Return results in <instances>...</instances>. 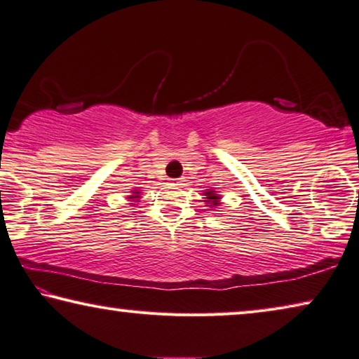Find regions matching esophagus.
I'll list each match as a JSON object with an SVG mask.
<instances>
[{"label": "esophagus", "mask_w": 359, "mask_h": 359, "mask_svg": "<svg viewBox=\"0 0 359 359\" xmlns=\"http://www.w3.org/2000/svg\"><path fill=\"white\" fill-rule=\"evenodd\" d=\"M173 183L176 186H183V178H178V180H173Z\"/></svg>", "instance_id": "obj_1"}]
</instances>
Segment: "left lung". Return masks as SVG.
<instances>
[{"label":"left lung","mask_w":359,"mask_h":359,"mask_svg":"<svg viewBox=\"0 0 359 359\" xmlns=\"http://www.w3.org/2000/svg\"><path fill=\"white\" fill-rule=\"evenodd\" d=\"M205 196H207L205 198H208V203H211V205H218V198H219V197L215 196L213 192L208 191L207 194H205Z\"/></svg>","instance_id":"1"}]
</instances>
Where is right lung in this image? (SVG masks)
Instances as JSON below:
<instances>
[{
    "instance_id": "obj_1",
    "label": "right lung",
    "mask_w": 359,
    "mask_h": 359,
    "mask_svg": "<svg viewBox=\"0 0 359 359\" xmlns=\"http://www.w3.org/2000/svg\"><path fill=\"white\" fill-rule=\"evenodd\" d=\"M140 197V192H135V196H130V198H137Z\"/></svg>"
}]
</instances>
